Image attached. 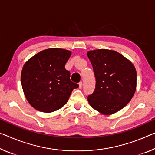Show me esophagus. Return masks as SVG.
Returning a JSON list of instances; mask_svg holds the SVG:
<instances>
[{"label": "esophagus", "instance_id": "esophagus-1", "mask_svg": "<svg viewBox=\"0 0 155 155\" xmlns=\"http://www.w3.org/2000/svg\"><path fill=\"white\" fill-rule=\"evenodd\" d=\"M78 85H79V88L80 89H81L82 88V86H83V83L81 81L79 83H78Z\"/></svg>", "mask_w": 155, "mask_h": 155}]
</instances>
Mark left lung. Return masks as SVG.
I'll use <instances>...</instances> for the list:
<instances>
[{"label": "left lung", "mask_w": 155, "mask_h": 155, "mask_svg": "<svg viewBox=\"0 0 155 155\" xmlns=\"http://www.w3.org/2000/svg\"><path fill=\"white\" fill-rule=\"evenodd\" d=\"M87 55L96 78L94 92L87 97L90 106L104 114L119 111L130 102L136 90L134 66L113 50L89 51Z\"/></svg>", "instance_id": "1"}]
</instances>
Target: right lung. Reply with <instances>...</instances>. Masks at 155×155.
<instances>
[{
  "instance_id": "add662e5",
  "label": "right lung",
  "mask_w": 155,
  "mask_h": 155,
  "mask_svg": "<svg viewBox=\"0 0 155 155\" xmlns=\"http://www.w3.org/2000/svg\"><path fill=\"white\" fill-rule=\"evenodd\" d=\"M71 51L50 48L32 56L25 63L21 85L31 106L43 112H52L64 106L72 90L78 87L70 80L65 65Z\"/></svg>"
}]
</instances>
